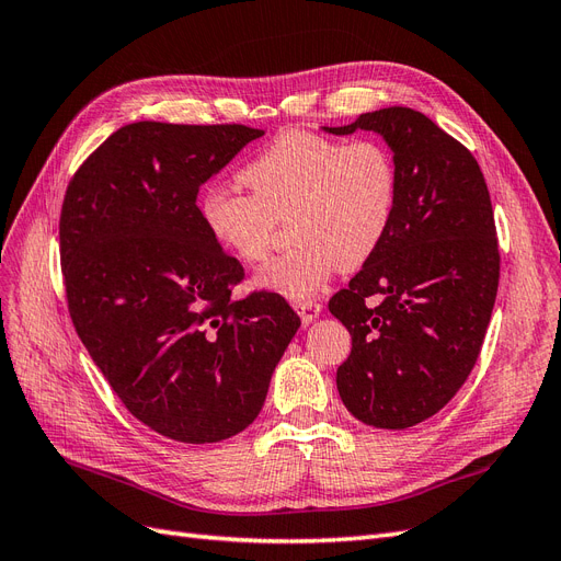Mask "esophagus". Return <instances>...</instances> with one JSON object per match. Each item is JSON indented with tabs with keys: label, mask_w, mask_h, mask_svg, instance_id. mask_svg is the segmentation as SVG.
I'll return each mask as SVG.
<instances>
[{
	"label": "esophagus",
	"mask_w": 561,
	"mask_h": 561,
	"mask_svg": "<svg viewBox=\"0 0 561 561\" xmlns=\"http://www.w3.org/2000/svg\"><path fill=\"white\" fill-rule=\"evenodd\" d=\"M293 307H295V311L299 313V318H301L304 325H309V322H313V320L320 316V311H322L320 304H318V301H313V299H301V301H295Z\"/></svg>",
	"instance_id": "esophagus-1"
}]
</instances>
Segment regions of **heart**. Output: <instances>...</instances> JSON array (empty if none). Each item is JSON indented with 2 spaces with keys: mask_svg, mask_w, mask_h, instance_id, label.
Wrapping results in <instances>:
<instances>
[{
  "mask_svg": "<svg viewBox=\"0 0 561 561\" xmlns=\"http://www.w3.org/2000/svg\"><path fill=\"white\" fill-rule=\"evenodd\" d=\"M252 194L215 186L201 198L210 239L241 262H260L278 219L290 215L293 250L271 260L254 285L301 301L334 266L360 268L381 245L398 201V171L379 140L342 145L311 130H285L241 173Z\"/></svg>",
  "mask_w": 561,
  "mask_h": 561,
  "instance_id": "obj_1",
  "label": "heart"
}]
</instances>
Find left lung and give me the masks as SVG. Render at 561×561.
Here are the masks:
<instances>
[{
  "mask_svg": "<svg viewBox=\"0 0 561 561\" xmlns=\"http://www.w3.org/2000/svg\"><path fill=\"white\" fill-rule=\"evenodd\" d=\"M358 128L393 151L398 201L377 252L330 299L353 342L336 388L358 421L402 431L443 410L478 363L501 254L484 175L461 142L410 107L322 130Z\"/></svg>",
  "mask_w": 561,
  "mask_h": 561,
  "instance_id": "obj_1",
  "label": "left lung"
}]
</instances>
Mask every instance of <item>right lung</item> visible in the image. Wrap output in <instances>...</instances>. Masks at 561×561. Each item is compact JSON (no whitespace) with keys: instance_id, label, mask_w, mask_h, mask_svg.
I'll use <instances>...</instances> for the list:
<instances>
[{"instance_id":"right-lung-1","label":"right lung","mask_w":561,"mask_h":561,"mask_svg":"<svg viewBox=\"0 0 561 561\" xmlns=\"http://www.w3.org/2000/svg\"><path fill=\"white\" fill-rule=\"evenodd\" d=\"M241 124L122 126L60 213L67 307L126 410L186 445L245 431L301 320L276 293L231 301L243 266L203 227L201 184L262 138Z\"/></svg>"}]
</instances>
